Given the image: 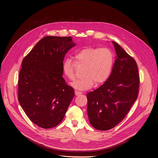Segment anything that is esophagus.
<instances>
[{
	"label": "esophagus",
	"instance_id": "esophagus-1",
	"mask_svg": "<svg viewBox=\"0 0 158 158\" xmlns=\"http://www.w3.org/2000/svg\"><path fill=\"white\" fill-rule=\"evenodd\" d=\"M82 93V92H80V91H75V94L76 96H78L79 94H81Z\"/></svg>",
	"mask_w": 158,
	"mask_h": 158
}]
</instances>
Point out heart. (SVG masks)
Listing matches in <instances>:
<instances>
[{
  "label": "heart",
  "mask_w": 158,
  "mask_h": 158,
  "mask_svg": "<svg viewBox=\"0 0 158 158\" xmlns=\"http://www.w3.org/2000/svg\"><path fill=\"white\" fill-rule=\"evenodd\" d=\"M75 62L65 58L62 65L64 74L70 80L75 79L76 65L82 67V76L72 83L79 90L91 88L94 84L98 85L109 77L114 62V56L110 49L106 48L87 47L77 51L74 55Z\"/></svg>",
  "instance_id": "1"
}]
</instances>
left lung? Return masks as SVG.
Segmentation results:
<instances>
[{"label": "left lung", "mask_w": 158, "mask_h": 158, "mask_svg": "<svg viewBox=\"0 0 158 158\" xmlns=\"http://www.w3.org/2000/svg\"><path fill=\"white\" fill-rule=\"evenodd\" d=\"M116 59L106 81L87 94L91 124L107 131L119 124L138 96L139 75L136 62L114 41Z\"/></svg>", "instance_id": "1"}]
</instances>
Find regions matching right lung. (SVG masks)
Returning <instances> with one entry per match:
<instances>
[{
	"instance_id": "obj_1",
	"label": "right lung",
	"mask_w": 158,
	"mask_h": 158,
	"mask_svg": "<svg viewBox=\"0 0 158 158\" xmlns=\"http://www.w3.org/2000/svg\"><path fill=\"white\" fill-rule=\"evenodd\" d=\"M75 46L72 37L46 36L22 60L18 101L29 119L42 128L58 125L74 96V89L62 76V65Z\"/></svg>"
}]
</instances>
